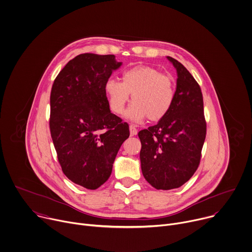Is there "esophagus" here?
Wrapping results in <instances>:
<instances>
[{
	"instance_id": "1",
	"label": "esophagus",
	"mask_w": 252,
	"mask_h": 252,
	"mask_svg": "<svg viewBox=\"0 0 252 252\" xmlns=\"http://www.w3.org/2000/svg\"><path fill=\"white\" fill-rule=\"evenodd\" d=\"M137 133H138V130L136 129V127L134 125H130V135L135 136L137 135Z\"/></svg>"
}]
</instances>
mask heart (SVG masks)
I'll return each mask as SVG.
<instances>
[{"label": "heart", "mask_w": 252, "mask_h": 252, "mask_svg": "<svg viewBox=\"0 0 252 252\" xmlns=\"http://www.w3.org/2000/svg\"><path fill=\"white\" fill-rule=\"evenodd\" d=\"M108 105L115 114H122L132 94V105L126 116L133 121L148 117L150 121L162 119L172 107L175 83L166 74L150 66H135L122 72L121 83L109 79L104 85Z\"/></svg>", "instance_id": "b5f03b06"}]
</instances>
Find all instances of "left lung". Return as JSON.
<instances>
[{"instance_id":"left-lung-1","label":"left lung","mask_w":252,"mask_h":252,"mask_svg":"<svg viewBox=\"0 0 252 252\" xmlns=\"http://www.w3.org/2000/svg\"><path fill=\"white\" fill-rule=\"evenodd\" d=\"M175 98L157 125L139 132L141 168L156 189L169 190L187 182L197 170L206 138L203 95L198 83L177 60Z\"/></svg>"}]
</instances>
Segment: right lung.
<instances>
[{
  "instance_id": "add662e5",
  "label": "right lung",
  "mask_w": 252,
  "mask_h": 252,
  "mask_svg": "<svg viewBox=\"0 0 252 252\" xmlns=\"http://www.w3.org/2000/svg\"><path fill=\"white\" fill-rule=\"evenodd\" d=\"M122 65L114 55H78L56 77L50 94V132L64 174L94 190L110 176L129 125L111 113L104 85Z\"/></svg>"
}]
</instances>
